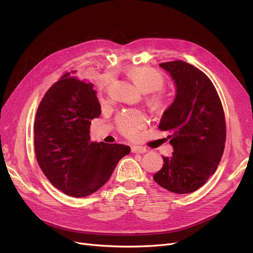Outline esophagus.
<instances>
[{
  "label": "esophagus",
  "instance_id": "obj_1",
  "mask_svg": "<svg viewBox=\"0 0 253 253\" xmlns=\"http://www.w3.org/2000/svg\"><path fill=\"white\" fill-rule=\"evenodd\" d=\"M132 153H135V154H143V153H147L148 149H145L143 147H139V145H133V147L131 148Z\"/></svg>",
  "mask_w": 253,
  "mask_h": 253
}]
</instances>
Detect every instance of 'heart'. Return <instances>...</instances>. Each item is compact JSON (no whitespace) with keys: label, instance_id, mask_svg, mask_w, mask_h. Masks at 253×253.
Here are the masks:
<instances>
[{"label":"heart","instance_id":"b5f03b06","mask_svg":"<svg viewBox=\"0 0 253 253\" xmlns=\"http://www.w3.org/2000/svg\"><path fill=\"white\" fill-rule=\"evenodd\" d=\"M126 75L141 92H153L149 97V102L155 108H161L165 103V94L160 90L165 82L161 73L149 66H133L126 71ZM110 79L106 78L104 84L108 85ZM117 124L122 134L129 138H136L139 130L142 129L145 124V119L138 111H129L118 117Z\"/></svg>","mask_w":253,"mask_h":253}]
</instances>
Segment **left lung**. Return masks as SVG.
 Listing matches in <instances>:
<instances>
[{
    "label": "left lung",
    "instance_id": "8db88e82",
    "mask_svg": "<svg viewBox=\"0 0 253 253\" xmlns=\"http://www.w3.org/2000/svg\"><path fill=\"white\" fill-rule=\"evenodd\" d=\"M174 81L176 94L163 113L159 128L173 147L154 175L175 194L193 193L214 173L224 150L225 121L221 101L210 79L181 60L160 63Z\"/></svg>",
    "mask_w": 253,
    "mask_h": 253
}]
</instances>
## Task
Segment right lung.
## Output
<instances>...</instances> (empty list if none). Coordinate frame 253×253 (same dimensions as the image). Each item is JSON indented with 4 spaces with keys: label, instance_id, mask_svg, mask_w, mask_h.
Instances as JSON below:
<instances>
[{
    "label": "right lung",
    "instance_id": "obj_1",
    "mask_svg": "<svg viewBox=\"0 0 253 253\" xmlns=\"http://www.w3.org/2000/svg\"><path fill=\"white\" fill-rule=\"evenodd\" d=\"M100 114L93 84L70 73L49 88L39 104L34 125L37 161L65 195L82 198L96 192L130 153L125 144L90 141L91 120Z\"/></svg>",
    "mask_w": 253,
    "mask_h": 253
}]
</instances>
